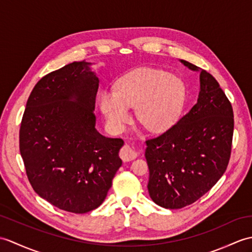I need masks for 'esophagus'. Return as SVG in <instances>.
Instances as JSON below:
<instances>
[{"instance_id": "34e87169", "label": "esophagus", "mask_w": 252, "mask_h": 252, "mask_svg": "<svg viewBox=\"0 0 252 252\" xmlns=\"http://www.w3.org/2000/svg\"><path fill=\"white\" fill-rule=\"evenodd\" d=\"M136 156H137L136 151L134 150L132 147H130V146H128V145H126V144L120 150V158L124 161L133 160L134 158H136Z\"/></svg>"}]
</instances>
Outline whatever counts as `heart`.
Returning <instances> with one entry per match:
<instances>
[{"label": "heart", "instance_id": "b5f03b06", "mask_svg": "<svg viewBox=\"0 0 252 252\" xmlns=\"http://www.w3.org/2000/svg\"><path fill=\"white\" fill-rule=\"evenodd\" d=\"M183 101L180 81L157 69L143 68L122 78L115 92L99 94V107L109 125L120 130L135 107L138 121L150 131H161L176 117Z\"/></svg>", "mask_w": 252, "mask_h": 252}]
</instances>
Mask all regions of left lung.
<instances>
[{"mask_svg": "<svg viewBox=\"0 0 252 252\" xmlns=\"http://www.w3.org/2000/svg\"><path fill=\"white\" fill-rule=\"evenodd\" d=\"M181 62L198 71L194 64ZM233 131L231 102L214 76L201 69L197 102L165 132L146 142L151 200L178 209L202 197L225 172Z\"/></svg>", "mask_w": 252, "mask_h": 252, "instance_id": "8db88e82", "label": "left lung"}]
</instances>
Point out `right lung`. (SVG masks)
Returning a JSON list of instances; mask_svg holds the SVG:
<instances>
[{
	"label": "right lung",
	"instance_id": "1",
	"mask_svg": "<svg viewBox=\"0 0 252 252\" xmlns=\"http://www.w3.org/2000/svg\"><path fill=\"white\" fill-rule=\"evenodd\" d=\"M98 78L85 60L45 75L28 98L19 149L33 190L51 205L85 214L104 202L122 165V138L95 126Z\"/></svg>",
	"mask_w": 252,
	"mask_h": 252
}]
</instances>
